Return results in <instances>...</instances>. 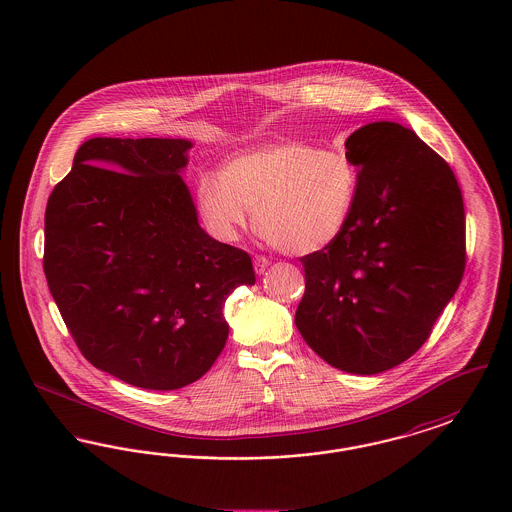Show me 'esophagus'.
I'll use <instances>...</instances> for the list:
<instances>
[{
    "instance_id": "obj_1",
    "label": "esophagus",
    "mask_w": 512,
    "mask_h": 512,
    "mask_svg": "<svg viewBox=\"0 0 512 512\" xmlns=\"http://www.w3.org/2000/svg\"><path fill=\"white\" fill-rule=\"evenodd\" d=\"M253 267H255V272H257V274H263L268 267L267 257H263V255H255V257H253Z\"/></svg>"
}]
</instances>
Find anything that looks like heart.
I'll return each instance as SVG.
<instances>
[{"instance_id":"obj_1","label":"heart","mask_w":512,"mask_h":512,"mask_svg":"<svg viewBox=\"0 0 512 512\" xmlns=\"http://www.w3.org/2000/svg\"><path fill=\"white\" fill-rule=\"evenodd\" d=\"M359 169L338 149L278 142L230 157L220 178L203 174L197 209L220 240H234L253 209L268 244L288 255H311L334 244L353 217Z\"/></svg>"}]
</instances>
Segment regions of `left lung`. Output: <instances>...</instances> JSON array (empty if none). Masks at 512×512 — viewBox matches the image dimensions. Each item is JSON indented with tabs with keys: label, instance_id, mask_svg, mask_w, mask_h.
Segmentation results:
<instances>
[{
	"label": "left lung",
	"instance_id": "obj_1",
	"mask_svg": "<svg viewBox=\"0 0 512 512\" xmlns=\"http://www.w3.org/2000/svg\"><path fill=\"white\" fill-rule=\"evenodd\" d=\"M359 167L340 238L301 257L295 326L328 365L378 374L430 338L466 267L463 195L451 167L411 128L372 122L345 140Z\"/></svg>",
	"mask_w": 512,
	"mask_h": 512
}]
</instances>
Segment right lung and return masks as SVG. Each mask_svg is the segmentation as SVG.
I'll list each match as a JSON object with an SVG mask.
<instances>
[{
  "label": "right lung",
  "mask_w": 512,
  "mask_h": 512,
  "mask_svg": "<svg viewBox=\"0 0 512 512\" xmlns=\"http://www.w3.org/2000/svg\"><path fill=\"white\" fill-rule=\"evenodd\" d=\"M188 140L92 138L46 207L44 272L80 353L144 390L201 378L228 338L224 301L249 253L197 222L178 172Z\"/></svg>",
  "instance_id": "add662e5"
}]
</instances>
